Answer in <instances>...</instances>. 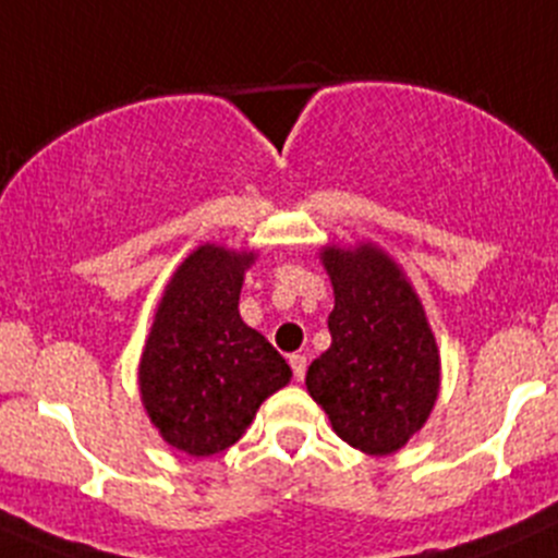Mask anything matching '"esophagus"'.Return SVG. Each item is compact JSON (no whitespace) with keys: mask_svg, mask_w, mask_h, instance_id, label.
Returning a JSON list of instances; mask_svg holds the SVG:
<instances>
[{"mask_svg":"<svg viewBox=\"0 0 558 558\" xmlns=\"http://www.w3.org/2000/svg\"><path fill=\"white\" fill-rule=\"evenodd\" d=\"M289 365H291V371H294L296 381H302V378H305V371H307L305 354H291L289 356Z\"/></svg>","mask_w":558,"mask_h":558,"instance_id":"1","label":"esophagus"}]
</instances>
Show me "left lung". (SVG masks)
Here are the masks:
<instances>
[{"label":"left lung","mask_w":558,"mask_h":558,"mask_svg":"<svg viewBox=\"0 0 558 558\" xmlns=\"http://www.w3.org/2000/svg\"><path fill=\"white\" fill-rule=\"evenodd\" d=\"M335 289L332 343L307 367V392L335 434L367 456L400 450L434 411L441 360L423 302L381 247H324Z\"/></svg>","instance_id":"1"}]
</instances>
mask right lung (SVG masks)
Listing matches in <instances>:
<instances>
[{"mask_svg": "<svg viewBox=\"0 0 558 558\" xmlns=\"http://www.w3.org/2000/svg\"><path fill=\"white\" fill-rule=\"evenodd\" d=\"M256 253L202 245L180 264L155 311L138 365L144 409L163 441L193 458L223 452L291 367L240 316Z\"/></svg>", "mask_w": 558, "mask_h": 558, "instance_id": "add662e5", "label": "right lung"}]
</instances>
